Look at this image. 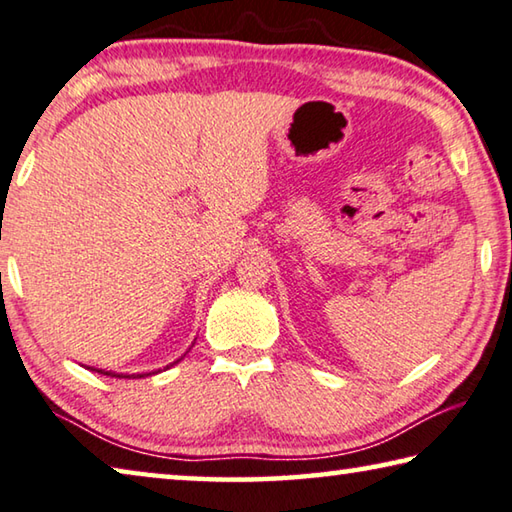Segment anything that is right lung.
I'll use <instances>...</instances> for the list:
<instances>
[{"label":"right lung","mask_w":512,"mask_h":512,"mask_svg":"<svg viewBox=\"0 0 512 512\" xmlns=\"http://www.w3.org/2000/svg\"><path fill=\"white\" fill-rule=\"evenodd\" d=\"M179 360H182V357H179ZM179 360H177V362H179ZM177 362H173V364H177ZM173 364H170V366H173ZM166 369H168V366H166ZM92 371H96V373H103V375H110V378H125V380H130V378H132V380H134V378H146V375L159 373L161 369H159V371H150V373H132V375H130V373H114V371H103V369H101V371H98V369H92Z\"/></svg>","instance_id":"obj_1"}]
</instances>
